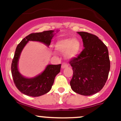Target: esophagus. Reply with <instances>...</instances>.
<instances>
[{
  "label": "esophagus",
  "mask_w": 121,
  "mask_h": 121,
  "mask_svg": "<svg viewBox=\"0 0 121 121\" xmlns=\"http://www.w3.org/2000/svg\"><path fill=\"white\" fill-rule=\"evenodd\" d=\"M68 64L64 63H63V64H62L61 68H63V69H64V68H65L68 67Z\"/></svg>",
  "instance_id": "esophagus-1"
}]
</instances>
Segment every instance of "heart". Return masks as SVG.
<instances>
[{
  "label": "heart",
  "instance_id": "obj_1",
  "mask_svg": "<svg viewBox=\"0 0 121 121\" xmlns=\"http://www.w3.org/2000/svg\"><path fill=\"white\" fill-rule=\"evenodd\" d=\"M55 48L58 52H65V56L68 58L75 57L80 49V43L76 39L64 38L56 42Z\"/></svg>",
  "mask_w": 121,
  "mask_h": 121
}]
</instances>
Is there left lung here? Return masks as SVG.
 <instances>
[{
	"label": "left lung",
	"mask_w": 121,
	"mask_h": 121,
	"mask_svg": "<svg viewBox=\"0 0 121 121\" xmlns=\"http://www.w3.org/2000/svg\"><path fill=\"white\" fill-rule=\"evenodd\" d=\"M84 49L69 64L73 76L70 85L74 92L90 96L100 91L104 87L110 69L107 46L95 35L80 31Z\"/></svg>",
	"instance_id": "1"
}]
</instances>
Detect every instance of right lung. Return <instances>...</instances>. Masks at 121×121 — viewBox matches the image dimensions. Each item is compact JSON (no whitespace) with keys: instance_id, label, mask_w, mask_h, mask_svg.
Here are the masks:
<instances>
[{"instance_id":"1","label":"right lung","mask_w":121,"mask_h":121,"mask_svg":"<svg viewBox=\"0 0 121 121\" xmlns=\"http://www.w3.org/2000/svg\"><path fill=\"white\" fill-rule=\"evenodd\" d=\"M54 30L31 33L24 38L17 46L11 63V73L14 84L19 91L33 97L46 94L51 90L54 78L60 72L61 64L48 65L42 73L33 78H26L19 73L18 69V60L21 52L29 41H39L46 45H50L53 37Z\"/></svg>"}]
</instances>
